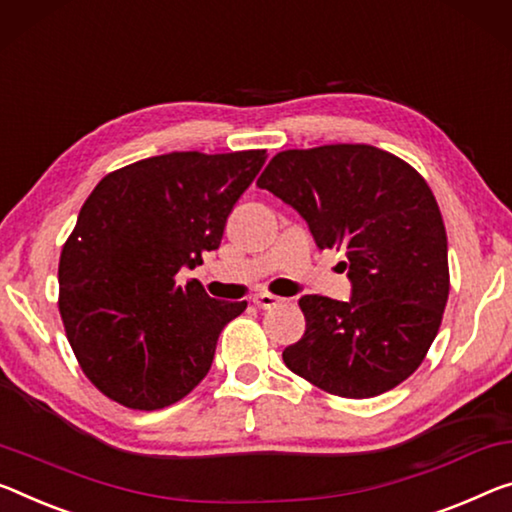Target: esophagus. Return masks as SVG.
<instances>
[{
    "mask_svg": "<svg viewBox=\"0 0 512 512\" xmlns=\"http://www.w3.org/2000/svg\"><path fill=\"white\" fill-rule=\"evenodd\" d=\"M283 302V297H277L272 293H256L254 295V304L258 309H274V306H279Z\"/></svg>",
    "mask_w": 512,
    "mask_h": 512,
    "instance_id": "obj_1",
    "label": "esophagus"
}]
</instances>
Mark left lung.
Returning <instances> with one entry per match:
<instances>
[{
  "mask_svg": "<svg viewBox=\"0 0 512 512\" xmlns=\"http://www.w3.org/2000/svg\"><path fill=\"white\" fill-rule=\"evenodd\" d=\"M309 224L320 249H341L352 297L304 295L306 329L283 364L318 389L373 398L421 366L448 300L439 206L410 164L368 144L277 153L258 178Z\"/></svg>",
  "mask_w": 512,
  "mask_h": 512,
  "instance_id": "obj_1",
  "label": "left lung"
}]
</instances>
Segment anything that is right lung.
Segmentation results:
<instances>
[{
    "label": "right lung",
    "instance_id": "obj_1",
    "mask_svg": "<svg viewBox=\"0 0 512 512\" xmlns=\"http://www.w3.org/2000/svg\"><path fill=\"white\" fill-rule=\"evenodd\" d=\"M265 151L167 153L112 171L84 201L59 261V311L84 375L130 410H162L208 375L247 302H219L180 267L219 247Z\"/></svg>",
    "mask_w": 512,
    "mask_h": 512
}]
</instances>
